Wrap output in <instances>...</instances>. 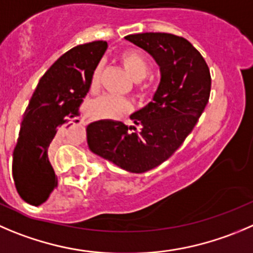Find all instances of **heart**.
Returning <instances> with one entry per match:
<instances>
[{
	"instance_id": "1",
	"label": "heart",
	"mask_w": 253,
	"mask_h": 253,
	"mask_svg": "<svg viewBox=\"0 0 253 253\" xmlns=\"http://www.w3.org/2000/svg\"><path fill=\"white\" fill-rule=\"evenodd\" d=\"M119 61L129 76L135 82H140L146 77L149 72V62L140 52L134 49L124 50L119 56ZM100 71L102 67L98 66L94 69L90 78V88L95 89L99 85ZM93 113L97 117L115 119L130 110V103L124 98L114 97V95H103L93 103Z\"/></svg>"
}]
</instances>
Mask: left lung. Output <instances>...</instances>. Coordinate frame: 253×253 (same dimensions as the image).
Returning <instances> with one entry per match:
<instances>
[{
    "label": "left lung",
    "mask_w": 253,
    "mask_h": 253,
    "mask_svg": "<svg viewBox=\"0 0 253 253\" xmlns=\"http://www.w3.org/2000/svg\"><path fill=\"white\" fill-rule=\"evenodd\" d=\"M125 40L148 52L160 68L150 103L130 115L135 126L98 120L86 126L89 150L129 172L154 169L177 150L209 102L210 69L185 38L170 33H139Z\"/></svg>",
    "instance_id": "obj_1"
}]
</instances>
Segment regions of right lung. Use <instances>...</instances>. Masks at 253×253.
I'll list each match as a JSON object with an SVG mask.
<instances>
[{
  "mask_svg": "<svg viewBox=\"0 0 253 253\" xmlns=\"http://www.w3.org/2000/svg\"><path fill=\"white\" fill-rule=\"evenodd\" d=\"M107 48L104 41L77 45L59 57L38 82L21 123L12 161L14 185L26 203L42 205L56 189L48 150L79 115V105Z\"/></svg>",
  "mask_w": 253,
  "mask_h": 253,
  "instance_id": "1",
  "label": "right lung"
}]
</instances>
